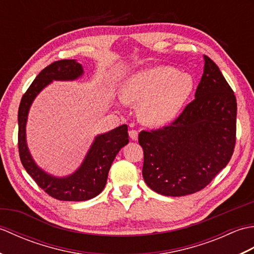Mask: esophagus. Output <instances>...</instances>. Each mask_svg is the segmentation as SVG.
Listing matches in <instances>:
<instances>
[{
	"label": "esophagus",
	"mask_w": 254,
	"mask_h": 254,
	"mask_svg": "<svg viewBox=\"0 0 254 254\" xmlns=\"http://www.w3.org/2000/svg\"><path fill=\"white\" fill-rule=\"evenodd\" d=\"M128 135H130L131 139H133V141H136V139L138 138V133H137V131H135V130L128 131Z\"/></svg>",
	"instance_id": "1"
}]
</instances>
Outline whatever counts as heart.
<instances>
[{"instance_id":"heart-1","label":"heart","mask_w":254,"mask_h":254,"mask_svg":"<svg viewBox=\"0 0 254 254\" xmlns=\"http://www.w3.org/2000/svg\"><path fill=\"white\" fill-rule=\"evenodd\" d=\"M194 80L172 66H157L132 74L123 80L121 99L139 104L138 117L152 127H161L179 115L190 97Z\"/></svg>"}]
</instances>
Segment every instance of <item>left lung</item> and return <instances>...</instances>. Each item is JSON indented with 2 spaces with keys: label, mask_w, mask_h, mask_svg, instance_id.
Segmentation results:
<instances>
[{
  "label": "left lung",
  "mask_w": 254,
  "mask_h": 254,
  "mask_svg": "<svg viewBox=\"0 0 254 254\" xmlns=\"http://www.w3.org/2000/svg\"><path fill=\"white\" fill-rule=\"evenodd\" d=\"M195 99L170 126L138 134L143 178L153 191L183 196L202 190L233 156L237 100L213 60L204 56Z\"/></svg>",
  "instance_id": "left-lung-1"
}]
</instances>
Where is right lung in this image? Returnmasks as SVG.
Listing matches in <instances>:
<instances>
[{"mask_svg":"<svg viewBox=\"0 0 254 254\" xmlns=\"http://www.w3.org/2000/svg\"><path fill=\"white\" fill-rule=\"evenodd\" d=\"M83 73V66L75 60L51 63L37 75L18 108V150L21 164L42 190L60 201H87L98 195L105 189L112 161L119 150L128 143L127 124L99 134L95 137L79 168L74 174L62 178L47 174L32 159L26 141V123L32 101L52 80H74Z\"/></svg>","mask_w":254,"mask_h":254,"instance_id":"obj_1","label":"right lung"}]
</instances>
